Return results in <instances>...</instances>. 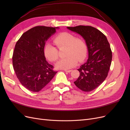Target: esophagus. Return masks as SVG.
I'll list each match as a JSON object with an SVG mask.
<instances>
[{
    "label": "esophagus",
    "instance_id": "34e87169",
    "mask_svg": "<svg viewBox=\"0 0 130 130\" xmlns=\"http://www.w3.org/2000/svg\"><path fill=\"white\" fill-rule=\"evenodd\" d=\"M72 71V70H64V72L67 73H70Z\"/></svg>",
    "mask_w": 130,
    "mask_h": 130
}]
</instances>
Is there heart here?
I'll return each instance as SVG.
<instances>
[{
  "mask_svg": "<svg viewBox=\"0 0 130 130\" xmlns=\"http://www.w3.org/2000/svg\"><path fill=\"white\" fill-rule=\"evenodd\" d=\"M54 43L58 48L66 47L65 58L60 59L56 67L60 69H69L75 66L77 62L83 61L87 56V47L86 42L81 38H76L74 35L68 32H62L54 38ZM44 55L51 62L58 58V50L54 45L47 43L44 49Z\"/></svg>",
  "mask_w": 130,
  "mask_h": 130,
  "instance_id": "b5f03b06",
  "label": "heart"
}]
</instances>
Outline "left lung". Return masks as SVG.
I'll return each instance as SVG.
<instances>
[{"label":"left lung","mask_w":130,"mask_h":130,"mask_svg":"<svg viewBox=\"0 0 130 130\" xmlns=\"http://www.w3.org/2000/svg\"><path fill=\"white\" fill-rule=\"evenodd\" d=\"M67 28L81 35L87 44L88 60L77 69L80 75L74 83L82 91L90 92L107 76L112 58L110 45L105 35L94 27L79 25Z\"/></svg>","instance_id":"left-lung-1"}]
</instances>
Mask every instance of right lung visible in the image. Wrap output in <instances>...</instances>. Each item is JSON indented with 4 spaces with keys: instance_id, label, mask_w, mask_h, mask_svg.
Segmentation results:
<instances>
[{
    "instance_id": "right-lung-1",
    "label": "right lung",
    "mask_w": 130,
    "mask_h": 130,
    "mask_svg": "<svg viewBox=\"0 0 130 130\" xmlns=\"http://www.w3.org/2000/svg\"><path fill=\"white\" fill-rule=\"evenodd\" d=\"M58 27L38 26L23 34L15 45L12 56L13 69L19 81L26 89L37 92L57 73L44 55L45 42Z\"/></svg>"
}]
</instances>
